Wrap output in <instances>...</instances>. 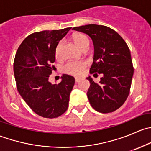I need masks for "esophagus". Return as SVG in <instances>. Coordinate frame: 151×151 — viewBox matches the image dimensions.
<instances>
[{
  "label": "esophagus",
  "instance_id": "obj_1",
  "mask_svg": "<svg viewBox=\"0 0 151 151\" xmlns=\"http://www.w3.org/2000/svg\"><path fill=\"white\" fill-rule=\"evenodd\" d=\"M80 80H81V79H80V77H75V82H76V83H78V82L80 81Z\"/></svg>",
  "mask_w": 151,
  "mask_h": 151
}]
</instances>
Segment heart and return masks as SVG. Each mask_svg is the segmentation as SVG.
<instances>
[{
    "mask_svg": "<svg viewBox=\"0 0 151 151\" xmlns=\"http://www.w3.org/2000/svg\"><path fill=\"white\" fill-rule=\"evenodd\" d=\"M74 42L79 48L81 50L88 47L89 48L90 41L88 36H85L83 33H77L73 36ZM60 44H59L56 47L55 50V55L56 57L59 55L60 53ZM86 67V63L84 61H74V62H69L66 63L64 66V71L67 74H72V75H79L81 74Z\"/></svg>",
    "mask_w": 151,
    "mask_h": 151,
    "instance_id": "1",
    "label": "heart"
}]
</instances>
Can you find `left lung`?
<instances>
[{"label": "left lung", "instance_id": "left-lung-1", "mask_svg": "<svg viewBox=\"0 0 151 151\" xmlns=\"http://www.w3.org/2000/svg\"><path fill=\"white\" fill-rule=\"evenodd\" d=\"M72 30L87 34L94 47L93 62L90 73L101 74L99 83L91 77L87 96L97 112L109 113L118 109L129 94L134 68L130 50L123 38L109 27L90 24Z\"/></svg>", "mask_w": 151, "mask_h": 151}]
</instances>
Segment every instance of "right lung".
<instances>
[{"instance_id":"right-lung-1","label":"right lung","mask_w":151,"mask_h":151,"mask_svg":"<svg viewBox=\"0 0 151 151\" xmlns=\"http://www.w3.org/2000/svg\"><path fill=\"white\" fill-rule=\"evenodd\" d=\"M71 28L32 33L16 52L14 74L18 92L30 109L43 118H58L68 109L75 80L63 74L60 83L52 84L49 77L54 69L56 47Z\"/></svg>"}]
</instances>
